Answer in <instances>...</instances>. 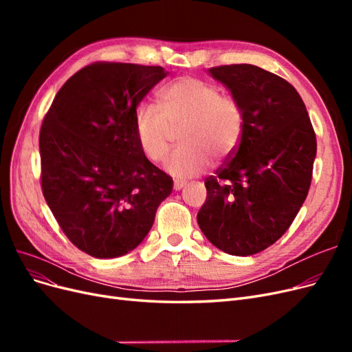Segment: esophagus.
Segmentation results:
<instances>
[{
	"label": "esophagus",
	"mask_w": 352,
	"mask_h": 352,
	"mask_svg": "<svg viewBox=\"0 0 352 352\" xmlns=\"http://www.w3.org/2000/svg\"><path fill=\"white\" fill-rule=\"evenodd\" d=\"M185 186H186V182H184V180H175V182H173L175 190H180V189L185 188Z\"/></svg>",
	"instance_id": "esophagus-1"
}]
</instances>
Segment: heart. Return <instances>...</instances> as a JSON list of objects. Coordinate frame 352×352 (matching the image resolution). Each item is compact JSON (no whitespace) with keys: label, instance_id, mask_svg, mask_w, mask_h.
Instances as JSON below:
<instances>
[{"label":"heart","instance_id":"1","mask_svg":"<svg viewBox=\"0 0 352 352\" xmlns=\"http://www.w3.org/2000/svg\"><path fill=\"white\" fill-rule=\"evenodd\" d=\"M158 111L141 105L133 126L138 145L153 163L164 158L173 131L180 126L184 145L166 158L164 168L176 179H189L204 172L211 155L225 158L239 144L243 113L239 102L221 95L216 85L197 78H180L164 87L158 95Z\"/></svg>","mask_w":352,"mask_h":352}]
</instances>
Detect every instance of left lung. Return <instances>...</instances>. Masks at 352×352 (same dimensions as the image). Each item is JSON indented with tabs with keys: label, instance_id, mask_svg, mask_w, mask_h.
<instances>
[{
	"label": "left lung",
	"instance_id": "obj_1",
	"mask_svg": "<svg viewBox=\"0 0 352 352\" xmlns=\"http://www.w3.org/2000/svg\"><path fill=\"white\" fill-rule=\"evenodd\" d=\"M243 113L241 141L206 179L198 211L206 238L230 255L265 250L289 229L311 184L317 151L305 104L289 82L252 65L208 69Z\"/></svg>",
	"mask_w": 352,
	"mask_h": 352
}]
</instances>
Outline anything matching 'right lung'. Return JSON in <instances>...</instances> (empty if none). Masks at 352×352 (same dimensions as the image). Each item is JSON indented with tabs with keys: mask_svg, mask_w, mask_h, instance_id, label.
<instances>
[{
	"mask_svg": "<svg viewBox=\"0 0 352 352\" xmlns=\"http://www.w3.org/2000/svg\"><path fill=\"white\" fill-rule=\"evenodd\" d=\"M160 66L95 63L63 85L39 133L42 192L61 230L95 258H116L154 225L173 179L138 145L136 107Z\"/></svg>",
	"mask_w": 352,
	"mask_h": 352,
	"instance_id": "1",
	"label": "right lung"
}]
</instances>
